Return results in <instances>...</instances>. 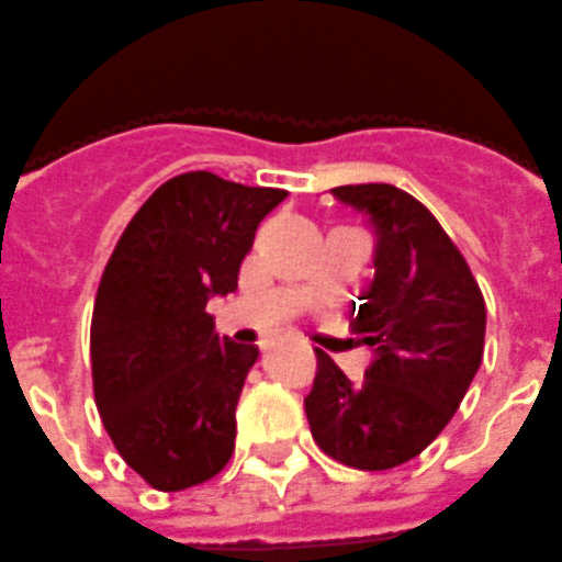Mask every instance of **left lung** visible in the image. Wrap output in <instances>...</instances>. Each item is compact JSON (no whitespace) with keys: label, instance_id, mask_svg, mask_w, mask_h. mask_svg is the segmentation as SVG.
Masks as SVG:
<instances>
[{"label":"left lung","instance_id":"8db88e82","mask_svg":"<svg viewBox=\"0 0 562 562\" xmlns=\"http://www.w3.org/2000/svg\"><path fill=\"white\" fill-rule=\"evenodd\" d=\"M369 216L374 280L352 329L374 360L352 382L318 355L305 413L324 454L385 471L422 454L463 402L485 349V299L465 257L418 199L385 182L333 188Z\"/></svg>","mask_w":562,"mask_h":562}]
</instances>
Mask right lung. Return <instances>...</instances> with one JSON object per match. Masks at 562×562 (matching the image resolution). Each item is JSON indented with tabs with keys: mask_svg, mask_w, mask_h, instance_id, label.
Wrapping results in <instances>:
<instances>
[{
	"mask_svg": "<svg viewBox=\"0 0 562 562\" xmlns=\"http://www.w3.org/2000/svg\"><path fill=\"white\" fill-rule=\"evenodd\" d=\"M288 196L210 171L162 182L104 266L91 318L93 400L124 463L157 491L227 465L257 346L216 333L210 296L238 288L257 224Z\"/></svg>",
	"mask_w": 562,
	"mask_h": 562,
	"instance_id": "obj_1",
	"label": "right lung"
}]
</instances>
